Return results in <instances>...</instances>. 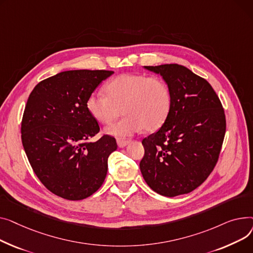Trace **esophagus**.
<instances>
[{"mask_svg": "<svg viewBox=\"0 0 253 253\" xmlns=\"http://www.w3.org/2000/svg\"><path fill=\"white\" fill-rule=\"evenodd\" d=\"M128 143H129V140L121 139V138H118V139H117V145H118V147H121V148H123V147L126 146Z\"/></svg>", "mask_w": 253, "mask_h": 253, "instance_id": "obj_1", "label": "esophagus"}]
</instances>
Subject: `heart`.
<instances>
[{
  "label": "heart",
  "instance_id": "heart-1",
  "mask_svg": "<svg viewBox=\"0 0 253 253\" xmlns=\"http://www.w3.org/2000/svg\"><path fill=\"white\" fill-rule=\"evenodd\" d=\"M108 95L95 91L86 101L88 112L97 122L109 125L122 114L120 122L106 127V132L117 137L132 135L143 128L153 131L160 127L171 108V91L160 77L126 73L107 84Z\"/></svg>",
  "mask_w": 253,
  "mask_h": 253
}]
</instances>
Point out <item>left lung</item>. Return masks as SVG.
<instances>
[{"instance_id": "1", "label": "left lung", "mask_w": 253, "mask_h": 253, "mask_svg": "<svg viewBox=\"0 0 253 253\" xmlns=\"http://www.w3.org/2000/svg\"><path fill=\"white\" fill-rule=\"evenodd\" d=\"M159 73L171 91L165 124L142 144L145 182L163 196L187 194L213 170L226 133V116L211 84L179 64L145 66Z\"/></svg>"}]
</instances>
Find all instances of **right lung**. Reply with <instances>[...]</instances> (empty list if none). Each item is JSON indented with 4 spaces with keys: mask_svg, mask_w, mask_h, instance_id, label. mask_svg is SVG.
Listing matches in <instances>:
<instances>
[{
    "mask_svg": "<svg viewBox=\"0 0 253 253\" xmlns=\"http://www.w3.org/2000/svg\"><path fill=\"white\" fill-rule=\"evenodd\" d=\"M110 70H68L40 82L28 97L21 141L42 184L67 200H82L102 186L115 138L103 135L86 101Z\"/></svg>",
    "mask_w": 253,
    "mask_h": 253,
    "instance_id": "obj_1",
    "label": "right lung"
}]
</instances>
